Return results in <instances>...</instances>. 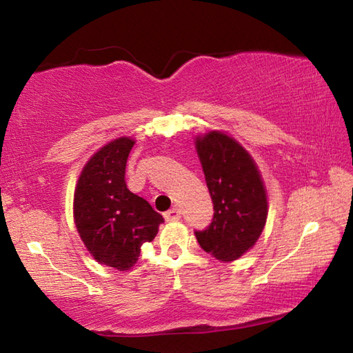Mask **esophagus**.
I'll use <instances>...</instances> for the list:
<instances>
[{"instance_id":"esophagus-1","label":"esophagus","mask_w":353,"mask_h":353,"mask_svg":"<svg viewBox=\"0 0 353 353\" xmlns=\"http://www.w3.org/2000/svg\"><path fill=\"white\" fill-rule=\"evenodd\" d=\"M181 216H182V212L179 210V208H171V210L165 213L166 221H177V219H181Z\"/></svg>"}]
</instances>
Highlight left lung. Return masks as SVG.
<instances>
[{
	"label": "left lung",
	"instance_id": "8db88e82",
	"mask_svg": "<svg viewBox=\"0 0 353 353\" xmlns=\"http://www.w3.org/2000/svg\"><path fill=\"white\" fill-rule=\"evenodd\" d=\"M196 149L213 202V218L194 230L201 248L221 261H234L259 240L268 216L266 191L254 160L221 132L196 140Z\"/></svg>",
	"mask_w": 353,
	"mask_h": 353
}]
</instances>
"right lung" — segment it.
<instances>
[{
  "label": "right lung",
  "instance_id": "1",
  "mask_svg": "<svg viewBox=\"0 0 353 353\" xmlns=\"http://www.w3.org/2000/svg\"><path fill=\"white\" fill-rule=\"evenodd\" d=\"M134 140L110 141L88 160L74 191V223L99 263L128 271L152 241L163 216L128 188L126 162Z\"/></svg>",
  "mask_w": 353,
  "mask_h": 353
}]
</instances>
